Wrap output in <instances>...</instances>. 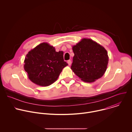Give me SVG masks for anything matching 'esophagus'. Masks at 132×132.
<instances>
[{
  "label": "esophagus",
  "instance_id": "1",
  "mask_svg": "<svg viewBox=\"0 0 132 132\" xmlns=\"http://www.w3.org/2000/svg\"><path fill=\"white\" fill-rule=\"evenodd\" d=\"M67 63H68V64L69 66H70L71 64V61L70 60H68V61H67Z\"/></svg>",
  "mask_w": 132,
  "mask_h": 132
}]
</instances>
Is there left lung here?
<instances>
[{
  "instance_id": "1",
  "label": "left lung",
  "mask_w": 132,
  "mask_h": 132,
  "mask_svg": "<svg viewBox=\"0 0 132 132\" xmlns=\"http://www.w3.org/2000/svg\"><path fill=\"white\" fill-rule=\"evenodd\" d=\"M74 56L71 69L86 82H92L104 74L109 63L106 50L90 39L84 38L72 46Z\"/></svg>"
}]
</instances>
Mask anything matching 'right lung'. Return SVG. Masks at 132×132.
Here are the masks:
<instances>
[{
    "label": "right lung",
    "instance_id": "obj_1",
    "mask_svg": "<svg viewBox=\"0 0 132 132\" xmlns=\"http://www.w3.org/2000/svg\"><path fill=\"white\" fill-rule=\"evenodd\" d=\"M24 69L29 79L35 84L46 87L58 79L63 69L68 65L63 53L56 52L47 43H42L30 51L24 61Z\"/></svg>",
    "mask_w": 132,
    "mask_h": 132
}]
</instances>
